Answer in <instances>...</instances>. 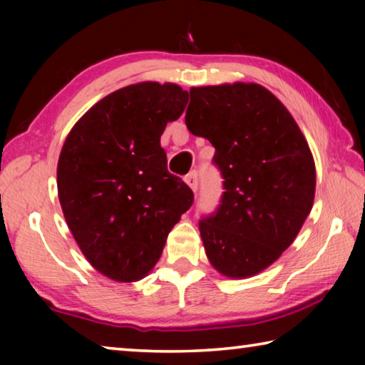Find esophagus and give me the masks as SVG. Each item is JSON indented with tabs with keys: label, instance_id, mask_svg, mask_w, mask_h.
<instances>
[{
	"label": "esophagus",
	"instance_id": "esophagus-1",
	"mask_svg": "<svg viewBox=\"0 0 365 365\" xmlns=\"http://www.w3.org/2000/svg\"><path fill=\"white\" fill-rule=\"evenodd\" d=\"M185 182H187V185L191 190L196 191L197 190V172L196 170L190 172V174L185 177Z\"/></svg>",
	"mask_w": 365,
	"mask_h": 365
}]
</instances>
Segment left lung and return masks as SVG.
Returning <instances> with one entry per match:
<instances>
[{"mask_svg": "<svg viewBox=\"0 0 365 365\" xmlns=\"http://www.w3.org/2000/svg\"><path fill=\"white\" fill-rule=\"evenodd\" d=\"M188 130L211 141L220 205L200 220L209 262L246 279L282 256L311 212L316 165L288 109L257 83L193 86Z\"/></svg>", "mask_w": 365, "mask_h": 365, "instance_id": "obj_1", "label": "left lung"}]
</instances>
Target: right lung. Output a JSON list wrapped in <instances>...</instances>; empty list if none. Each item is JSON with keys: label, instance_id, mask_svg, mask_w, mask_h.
Segmentation results:
<instances>
[{"label": "right lung", "instance_id": "1", "mask_svg": "<svg viewBox=\"0 0 365 365\" xmlns=\"http://www.w3.org/2000/svg\"><path fill=\"white\" fill-rule=\"evenodd\" d=\"M188 91L141 82L98 101L67 135L58 195L67 225L93 267L117 282L143 279L193 205V191L168 170L160 148Z\"/></svg>", "mask_w": 365, "mask_h": 365}]
</instances>
